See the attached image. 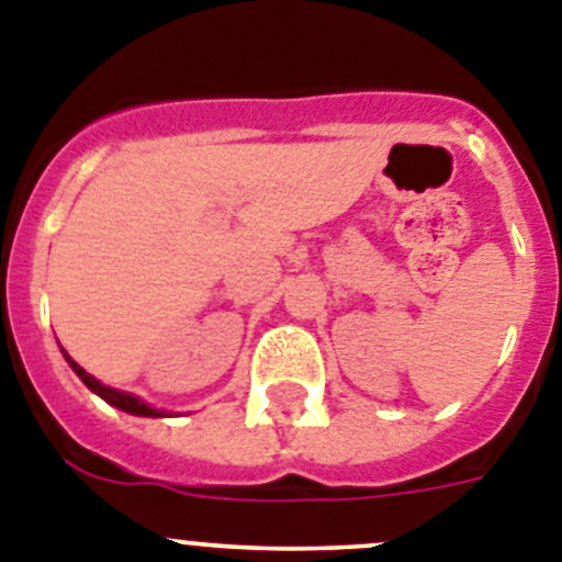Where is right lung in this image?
<instances>
[{"instance_id":"obj_1","label":"right lung","mask_w":562,"mask_h":562,"mask_svg":"<svg viewBox=\"0 0 562 562\" xmlns=\"http://www.w3.org/2000/svg\"><path fill=\"white\" fill-rule=\"evenodd\" d=\"M64 356H67V352H64ZM67 361H69V367L75 369V375H78L80 381L86 383V386L92 389L94 394H100V397H103L105 403L123 408V412H128V414H139V417H159V412H156V408H150V406H145V403L139 401V397H134V394H128V392H117V389L103 386V383H100L98 378L89 375V372H86L83 367H78V363H75L69 356H67Z\"/></svg>"}]
</instances>
